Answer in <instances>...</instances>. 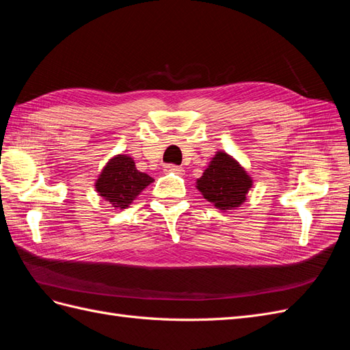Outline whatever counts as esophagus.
<instances>
[{
    "label": "esophagus",
    "instance_id": "esophagus-1",
    "mask_svg": "<svg viewBox=\"0 0 350 350\" xmlns=\"http://www.w3.org/2000/svg\"><path fill=\"white\" fill-rule=\"evenodd\" d=\"M166 172H175V174H181L183 172V167L178 166V165H174V163H169L165 166Z\"/></svg>",
    "mask_w": 350,
    "mask_h": 350
}]
</instances>
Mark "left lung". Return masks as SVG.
Here are the masks:
<instances>
[{
  "label": "left lung",
  "instance_id": "obj_1",
  "mask_svg": "<svg viewBox=\"0 0 350 350\" xmlns=\"http://www.w3.org/2000/svg\"><path fill=\"white\" fill-rule=\"evenodd\" d=\"M252 181L247 172L226 153L219 152L203 176L197 179V188L207 201L220 210H232L245 201Z\"/></svg>",
  "mask_w": 350,
  "mask_h": 350
}]
</instances>
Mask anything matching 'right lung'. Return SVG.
Instances as JSON below:
<instances>
[{
    "instance_id": "add662e5",
    "label": "right lung",
    "mask_w": 350,
    "mask_h": 350,
    "mask_svg": "<svg viewBox=\"0 0 350 350\" xmlns=\"http://www.w3.org/2000/svg\"><path fill=\"white\" fill-rule=\"evenodd\" d=\"M150 183H153V178L137 171L131 157L120 154L105 166L96 189L112 207L125 208Z\"/></svg>"
}]
</instances>
